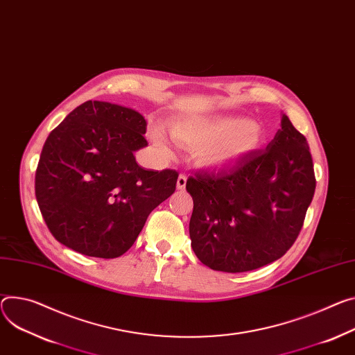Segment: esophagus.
<instances>
[{
    "instance_id": "esophagus-1",
    "label": "esophagus",
    "mask_w": 355,
    "mask_h": 355,
    "mask_svg": "<svg viewBox=\"0 0 355 355\" xmlns=\"http://www.w3.org/2000/svg\"><path fill=\"white\" fill-rule=\"evenodd\" d=\"M185 185H187V177H185V174H180L178 180H177V188L185 189Z\"/></svg>"
}]
</instances>
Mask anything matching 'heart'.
Instances as JSON below:
<instances>
[{
    "mask_svg": "<svg viewBox=\"0 0 355 355\" xmlns=\"http://www.w3.org/2000/svg\"><path fill=\"white\" fill-rule=\"evenodd\" d=\"M171 137L187 148H197L196 163L204 170H227L259 150L265 141L262 127L245 117L182 119L171 125ZM153 144L170 154L166 132L159 125L150 130Z\"/></svg>",
    "mask_w": 355,
    "mask_h": 355,
    "instance_id": "heart-1",
    "label": "heart"
}]
</instances>
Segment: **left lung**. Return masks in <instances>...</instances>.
<instances>
[{"label": "left lung", "mask_w": 355, "mask_h": 355, "mask_svg": "<svg viewBox=\"0 0 355 355\" xmlns=\"http://www.w3.org/2000/svg\"><path fill=\"white\" fill-rule=\"evenodd\" d=\"M315 189L306 137L286 114L273 140L228 171L187 180L191 246L214 270L239 273L282 257L303 227Z\"/></svg>", "instance_id": "left-lung-1"}]
</instances>
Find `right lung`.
Here are the masks:
<instances>
[{
    "label": "right lung",
    "mask_w": 355,
    "mask_h": 355,
    "mask_svg": "<svg viewBox=\"0 0 355 355\" xmlns=\"http://www.w3.org/2000/svg\"><path fill=\"white\" fill-rule=\"evenodd\" d=\"M135 109L87 101L48 136L35 196L58 242L113 259L132 248L150 212L175 191L178 173L144 170L135 151L147 146Z\"/></svg>",
    "instance_id": "right-lung-1"
}]
</instances>
